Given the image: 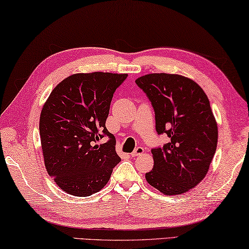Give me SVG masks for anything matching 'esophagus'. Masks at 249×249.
<instances>
[{"mask_svg":"<svg viewBox=\"0 0 249 249\" xmlns=\"http://www.w3.org/2000/svg\"><path fill=\"white\" fill-rule=\"evenodd\" d=\"M143 153H144V149H143V147H141V146H139V147H137V149L132 152L131 156H132V158H137V156H140Z\"/></svg>","mask_w":249,"mask_h":249,"instance_id":"1","label":"esophagus"}]
</instances>
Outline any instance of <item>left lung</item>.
<instances>
[{
  "label": "left lung",
  "mask_w": 249,
  "mask_h": 249,
  "mask_svg": "<svg viewBox=\"0 0 249 249\" xmlns=\"http://www.w3.org/2000/svg\"><path fill=\"white\" fill-rule=\"evenodd\" d=\"M155 111L156 131L171 141L152 150L154 166L145 174L163 195L185 194L202 181L217 145V124L206 93L179 74L151 73L136 80Z\"/></svg>",
  "instance_id": "obj_1"
}]
</instances>
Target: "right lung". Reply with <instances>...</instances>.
<instances>
[{"mask_svg":"<svg viewBox=\"0 0 249 249\" xmlns=\"http://www.w3.org/2000/svg\"><path fill=\"white\" fill-rule=\"evenodd\" d=\"M125 78V73L72 74L43 104L39 132L45 166L67 194L89 197L102 190L120 162L105 124L113 93ZM105 135L108 142L94 144Z\"/></svg>","mask_w":249,"mask_h":249,"instance_id":"obj_1","label":"right lung"}]
</instances>
